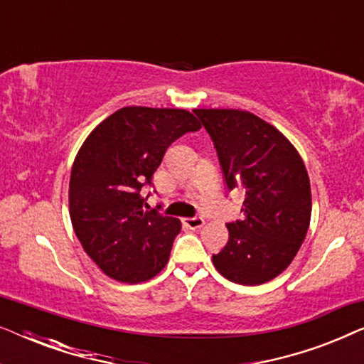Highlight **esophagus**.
I'll return each instance as SVG.
<instances>
[{"label":"esophagus","mask_w":364,"mask_h":364,"mask_svg":"<svg viewBox=\"0 0 364 364\" xmlns=\"http://www.w3.org/2000/svg\"><path fill=\"white\" fill-rule=\"evenodd\" d=\"M182 223L187 228H191V230H197V228H200L203 223H205V220H203L202 217H187L182 218Z\"/></svg>","instance_id":"esophagus-1"}]
</instances>
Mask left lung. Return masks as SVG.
<instances>
[{
  "label": "left lung",
  "instance_id": "left-lung-1",
  "mask_svg": "<svg viewBox=\"0 0 364 364\" xmlns=\"http://www.w3.org/2000/svg\"><path fill=\"white\" fill-rule=\"evenodd\" d=\"M210 136L228 191L242 188L243 218L227 223V245L212 257L220 275L262 285L290 265L311 217L310 178L283 134L248 111L196 109Z\"/></svg>",
  "mask_w": 364,
  "mask_h": 364
}]
</instances>
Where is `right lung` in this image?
<instances>
[{
  "mask_svg": "<svg viewBox=\"0 0 364 364\" xmlns=\"http://www.w3.org/2000/svg\"><path fill=\"white\" fill-rule=\"evenodd\" d=\"M200 129L186 109L129 106L89 134L74 159L69 213L84 252L124 283H141L167 265L181 220L144 212L142 187L152 186L168 146Z\"/></svg>",
  "mask_w": 364,
  "mask_h": 364,
  "instance_id": "right-lung-1",
  "label": "right lung"
}]
</instances>
